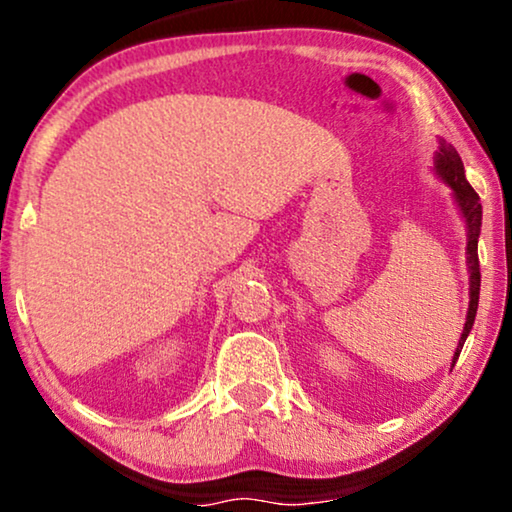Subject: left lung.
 <instances>
[{"label": "left lung", "instance_id": "8db88e82", "mask_svg": "<svg viewBox=\"0 0 512 512\" xmlns=\"http://www.w3.org/2000/svg\"><path fill=\"white\" fill-rule=\"evenodd\" d=\"M433 172L443 179V184L452 191L454 205H457L461 219L466 223V263H468V312H466V324L461 331L459 345L454 349L452 366L457 363L461 347L471 333L475 312H478V300H480V261H478V237L482 226V205L478 193L473 191V186L466 181L464 163H461L457 149L452 144H447L445 139H438V151L433 158Z\"/></svg>", "mask_w": 512, "mask_h": 512}]
</instances>
